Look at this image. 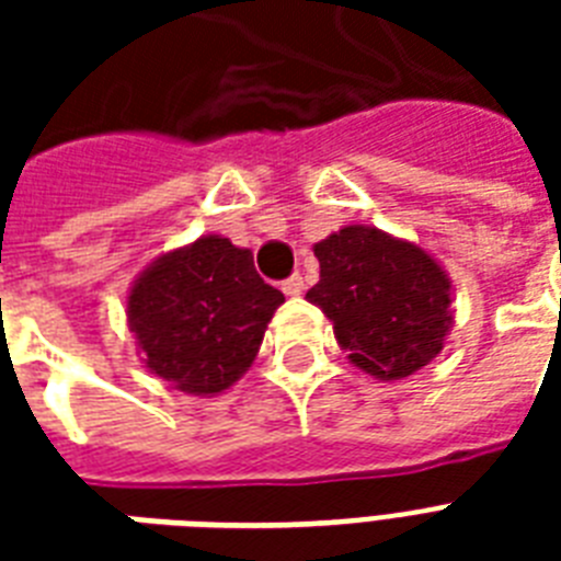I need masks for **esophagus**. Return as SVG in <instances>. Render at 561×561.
<instances>
[{"instance_id": "34e87169", "label": "esophagus", "mask_w": 561, "mask_h": 561, "mask_svg": "<svg viewBox=\"0 0 561 561\" xmlns=\"http://www.w3.org/2000/svg\"><path fill=\"white\" fill-rule=\"evenodd\" d=\"M282 290H285L288 297H299V294L306 290V282H302V276L297 273V276H290V279L282 282Z\"/></svg>"}]
</instances>
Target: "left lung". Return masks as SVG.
I'll use <instances>...</instances> for the list:
<instances>
[{
    "mask_svg": "<svg viewBox=\"0 0 561 561\" xmlns=\"http://www.w3.org/2000/svg\"><path fill=\"white\" fill-rule=\"evenodd\" d=\"M320 282L308 290L352 367L401 381L443 352L454 325L451 279L434 255L378 227L350 224L314 244Z\"/></svg>",
    "mask_w": 561,
    "mask_h": 561,
    "instance_id": "8db88e82",
    "label": "left lung"
}]
</instances>
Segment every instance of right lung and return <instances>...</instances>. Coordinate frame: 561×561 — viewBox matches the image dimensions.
I'll use <instances>...</instances> for the list:
<instances>
[{
    "instance_id": "obj_1",
    "label": "right lung",
    "mask_w": 561,
    "mask_h": 561,
    "mask_svg": "<svg viewBox=\"0 0 561 561\" xmlns=\"http://www.w3.org/2000/svg\"><path fill=\"white\" fill-rule=\"evenodd\" d=\"M285 302L253 253L224 236L157 255L127 290V325L148 373L188 396H220L259 355Z\"/></svg>"
}]
</instances>
